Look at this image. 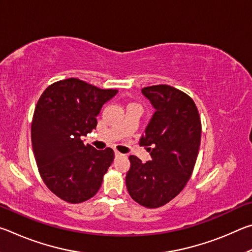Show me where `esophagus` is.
Returning <instances> with one entry per match:
<instances>
[{
  "mask_svg": "<svg viewBox=\"0 0 252 252\" xmlns=\"http://www.w3.org/2000/svg\"><path fill=\"white\" fill-rule=\"evenodd\" d=\"M114 156H116V158H118V157H121L122 155L120 152H118V151H114Z\"/></svg>",
  "mask_w": 252,
  "mask_h": 252,
  "instance_id": "esophagus-1",
  "label": "esophagus"
}]
</instances>
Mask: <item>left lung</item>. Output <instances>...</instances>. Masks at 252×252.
<instances>
[{
	"label": "left lung",
	"mask_w": 252,
	"mask_h": 252,
	"mask_svg": "<svg viewBox=\"0 0 252 252\" xmlns=\"http://www.w3.org/2000/svg\"><path fill=\"white\" fill-rule=\"evenodd\" d=\"M156 112L140 139L151 160L130 156L126 183L131 198L147 208L164 206L181 192L192 174L201 140V121L191 97L170 85L143 88Z\"/></svg>",
	"instance_id": "1"
}]
</instances>
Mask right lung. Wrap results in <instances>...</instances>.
<instances>
[{
  "instance_id": "obj_1",
  "label": "right lung",
  "mask_w": 252,
  "mask_h": 252,
  "mask_svg": "<svg viewBox=\"0 0 252 252\" xmlns=\"http://www.w3.org/2000/svg\"><path fill=\"white\" fill-rule=\"evenodd\" d=\"M117 93L70 78L51 84L37 101L31 126L34 158L46 187L66 202L92 198L113 162L112 149L95 150L81 136L95 129L102 106Z\"/></svg>"
}]
</instances>
